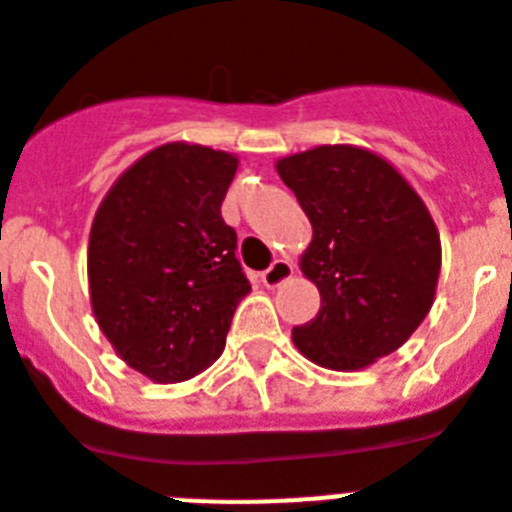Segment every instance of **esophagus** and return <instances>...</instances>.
<instances>
[{"mask_svg": "<svg viewBox=\"0 0 512 512\" xmlns=\"http://www.w3.org/2000/svg\"><path fill=\"white\" fill-rule=\"evenodd\" d=\"M292 274H295V266L285 259H277L269 269H266V272H261V282H264L269 290H274V287H279L282 282H287Z\"/></svg>", "mask_w": 512, "mask_h": 512, "instance_id": "obj_1", "label": "esophagus"}]
</instances>
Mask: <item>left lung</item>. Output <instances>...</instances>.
<instances>
[{
    "label": "left lung",
    "instance_id": "8db88e82",
    "mask_svg": "<svg viewBox=\"0 0 512 512\" xmlns=\"http://www.w3.org/2000/svg\"><path fill=\"white\" fill-rule=\"evenodd\" d=\"M274 168L313 225L300 272L321 292L292 342L321 368H370L435 303L443 251L430 209L386 157L357 144H318Z\"/></svg>",
    "mask_w": 512,
    "mask_h": 512
}]
</instances>
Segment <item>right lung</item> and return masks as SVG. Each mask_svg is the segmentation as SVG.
Masks as SVG:
<instances>
[{"instance_id": "1", "label": "right lung", "mask_w": 512, "mask_h": 512, "mask_svg": "<svg viewBox=\"0 0 512 512\" xmlns=\"http://www.w3.org/2000/svg\"><path fill=\"white\" fill-rule=\"evenodd\" d=\"M235 170L233 152L160 144L113 181L93 217V316L116 355L155 383L207 370L251 292L220 214Z\"/></svg>"}]
</instances>
